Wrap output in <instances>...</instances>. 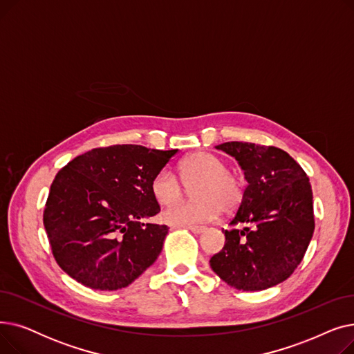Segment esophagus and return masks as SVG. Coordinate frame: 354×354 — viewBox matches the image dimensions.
I'll return each instance as SVG.
<instances>
[{"instance_id":"34e87169","label":"esophagus","mask_w":354,"mask_h":354,"mask_svg":"<svg viewBox=\"0 0 354 354\" xmlns=\"http://www.w3.org/2000/svg\"><path fill=\"white\" fill-rule=\"evenodd\" d=\"M189 231H192L194 234H202L203 231H205V227H195V225H191L188 227Z\"/></svg>"}]
</instances>
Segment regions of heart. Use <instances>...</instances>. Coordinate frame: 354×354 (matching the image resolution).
Listing matches in <instances>:
<instances>
[{
  "instance_id": "1",
  "label": "heart",
  "mask_w": 354,
  "mask_h": 354,
  "mask_svg": "<svg viewBox=\"0 0 354 354\" xmlns=\"http://www.w3.org/2000/svg\"><path fill=\"white\" fill-rule=\"evenodd\" d=\"M178 174L185 185L199 181L194 188L196 201L180 202L162 212L163 222L174 227H191L215 219L221 211H235L244 199V180L228 171L219 156L199 151L185 156L178 163ZM149 189L159 205H171L182 194L179 179L169 171L160 169L151 180Z\"/></svg>"
}]
</instances>
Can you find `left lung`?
I'll return each mask as SVG.
<instances>
[{
    "instance_id": "8db88e82",
    "label": "left lung",
    "mask_w": 354,
    "mask_h": 354,
    "mask_svg": "<svg viewBox=\"0 0 354 354\" xmlns=\"http://www.w3.org/2000/svg\"><path fill=\"white\" fill-rule=\"evenodd\" d=\"M216 149L234 156L248 182L225 245L209 264L228 286L259 291L283 283L299 267L314 232L310 180L283 149L227 142Z\"/></svg>"
}]
</instances>
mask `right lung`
Here are the masks:
<instances>
[{
	"mask_svg": "<svg viewBox=\"0 0 354 354\" xmlns=\"http://www.w3.org/2000/svg\"><path fill=\"white\" fill-rule=\"evenodd\" d=\"M176 152L140 145L97 147L55 175L43 222L55 261L73 280L113 291L156 261L169 228L140 219L160 211L149 185Z\"/></svg>",
	"mask_w": 354,
	"mask_h": 354,
	"instance_id": "obj_1",
	"label": "right lung"
}]
</instances>
